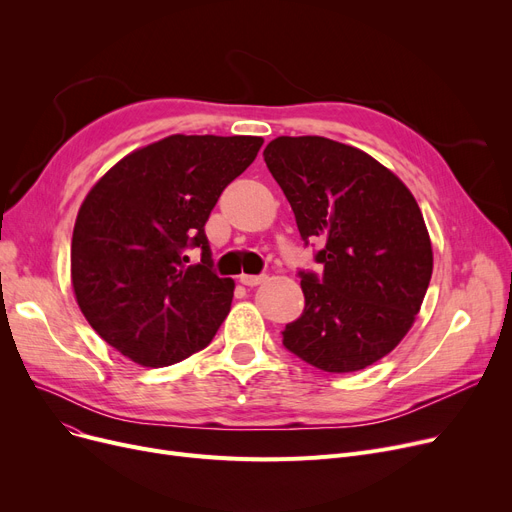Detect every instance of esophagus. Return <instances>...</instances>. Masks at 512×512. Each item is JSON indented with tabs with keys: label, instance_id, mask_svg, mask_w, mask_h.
I'll list each match as a JSON object with an SVG mask.
<instances>
[{
	"label": "esophagus",
	"instance_id": "esophagus-1",
	"mask_svg": "<svg viewBox=\"0 0 512 512\" xmlns=\"http://www.w3.org/2000/svg\"><path fill=\"white\" fill-rule=\"evenodd\" d=\"M267 280V276H249V274H242L240 276V282L245 284V286H259V284H263Z\"/></svg>",
	"mask_w": 512,
	"mask_h": 512
}]
</instances>
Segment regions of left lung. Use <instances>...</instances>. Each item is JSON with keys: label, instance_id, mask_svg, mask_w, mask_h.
I'll return each mask as SVG.
<instances>
[{"label": "left lung", "instance_id": "1", "mask_svg": "<svg viewBox=\"0 0 512 512\" xmlns=\"http://www.w3.org/2000/svg\"><path fill=\"white\" fill-rule=\"evenodd\" d=\"M263 159L324 274L301 272L305 311L284 346L330 373L365 369L407 336L434 270L423 213L394 172L326 137H278Z\"/></svg>", "mask_w": 512, "mask_h": 512}]
</instances>
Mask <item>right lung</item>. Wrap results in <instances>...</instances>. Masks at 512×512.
Masks as SVG:
<instances>
[{"label":"right lung","instance_id":"add662e5","mask_svg":"<svg viewBox=\"0 0 512 512\" xmlns=\"http://www.w3.org/2000/svg\"><path fill=\"white\" fill-rule=\"evenodd\" d=\"M261 145V137L172 134L122 157L80 205L74 297L91 328L130 361L174 365L220 330L234 280L211 272L205 222ZM188 246L202 249L195 266L183 255Z\"/></svg>","mask_w":512,"mask_h":512}]
</instances>
